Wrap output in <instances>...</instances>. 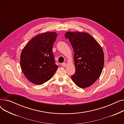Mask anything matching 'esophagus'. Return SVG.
<instances>
[{
  "mask_svg": "<svg viewBox=\"0 0 124 124\" xmlns=\"http://www.w3.org/2000/svg\"><path fill=\"white\" fill-rule=\"evenodd\" d=\"M61 65H62V66H63V67H65V66H67V63H65V62H64V63H62V64H61Z\"/></svg>",
  "mask_w": 124,
  "mask_h": 124,
  "instance_id": "esophagus-1",
  "label": "esophagus"
}]
</instances>
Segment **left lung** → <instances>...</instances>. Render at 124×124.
Listing matches in <instances>:
<instances>
[{
    "label": "left lung",
    "instance_id": "left-lung-1",
    "mask_svg": "<svg viewBox=\"0 0 124 124\" xmlns=\"http://www.w3.org/2000/svg\"><path fill=\"white\" fill-rule=\"evenodd\" d=\"M74 51L75 73L71 79L83 88L92 85L100 76L103 67L104 54L100 44L89 34L84 32H67Z\"/></svg>",
    "mask_w": 124,
    "mask_h": 124
}]
</instances>
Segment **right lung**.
<instances>
[{
	"instance_id": "obj_1",
	"label": "right lung",
	"mask_w": 124,
	"mask_h": 124,
	"mask_svg": "<svg viewBox=\"0 0 124 124\" xmlns=\"http://www.w3.org/2000/svg\"><path fill=\"white\" fill-rule=\"evenodd\" d=\"M57 35L46 32L34 37L25 46L21 54L23 73L31 82L41 85L53 77L58 66L52 52Z\"/></svg>"
}]
</instances>
